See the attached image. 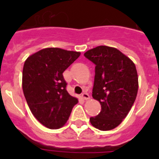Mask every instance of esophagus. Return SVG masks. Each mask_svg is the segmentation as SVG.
I'll use <instances>...</instances> for the list:
<instances>
[{
  "label": "esophagus",
  "mask_w": 159,
  "mask_h": 159,
  "mask_svg": "<svg viewBox=\"0 0 159 159\" xmlns=\"http://www.w3.org/2000/svg\"><path fill=\"white\" fill-rule=\"evenodd\" d=\"M81 97H82L84 99H85V100H86V99H90L89 95H88V93H86V92H85V93H83L82 95H81Z\"/></svg>",
  "instance_id": "obj_1"
}]
</instances>
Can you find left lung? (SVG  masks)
Here are the masks:
<instances>
[{
  "instance_id": "8db88e82",
  "label": "left lung",
  "mask_w": 159,
  "mask_h": 159,
  "mask_svg": "<svg viewBox=\"0 0 159 159\" xmlns=\"http://www.w3.org/2000/svg\"><path fill=\"white\" fill-rule=\"evenodd\" d=\"M84 57L95 64L92 97L101 104V111L90 122L100 130H112L135 101L139 88L135 65L119 50L108 46L88 50Z\"/></svg>"
}]
</instances>
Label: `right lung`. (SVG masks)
I'll return each instance as SVG.
<instances>
[{
    "label": "right lung",
    "mask_w": 159,
    "mask_h": 159,
    "mask_svg": "<svg viewBox=\"0 0 159 159\" xmlns=\"http://www.w3.org/2000/svg\"><path fill=\"white\" fill-rule=\"evenodd\" d=\"M80 52L58 48H43L25 60L24 95L32 115L49 129L63 127L78 99L68 94L63 72Z\"/></svg>",
    "instance_id": "obj_1"
}]
</instances>
